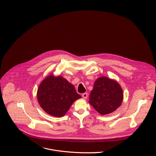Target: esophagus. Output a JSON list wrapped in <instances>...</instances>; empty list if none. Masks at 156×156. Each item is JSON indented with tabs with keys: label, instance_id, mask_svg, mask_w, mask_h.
Returning a JSON list of instances; mask_svg holds the SVG:
<instances>
[{
	"label": "esophagus",
	"instance_id": "34e87169",
	"mask_svg": "<svg viewBox=\"0 0 156 156\" xmlns=\"http://www.w3.org/2000/svg\"><path fill=\"white\" fill-rule=\"evenodd\" d=\"M82 97L84 99H87L88 98V94L87 92H85L82 94Z\"/></svg>",
	"mask_w": 156,
	"mask_h": 156
}]
</instances>
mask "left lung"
I'll return each instance as SVG.
<instances>
[{
	"mask_svg": "<svg viewBox=\"0 0 156 156\" xmlns=\"http://www.w3.org/2000/svg\"><path fill=\"white\" fill-rule=\"evenodd\" d=\"M123 90L117 81L102 76L94 82L89 95V103L101 115L116 111L122 104Z\"/></svg>",
	"mask_w": 156,
	"mask_h": 156,
	"instance_id": "left-lung-1",
	"label": "left lung"
}]
</instances>
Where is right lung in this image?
<instances>
[{
  "label": "right lung",
  "instance_id": "right-lung-1",
  "mask_svg": "<svg viewBox=\"0 0 156 156\" xmlns=\"http://www.w3.org/2000/svg\"><path fill=\"white\" fill-rule=\"evenodd\" d=\"M37 96L41 108L48 115L58 118L64 116L72 104L82 97L67 79L53 74L41 82Z\"/></svg>",
  "mask_w": 156,
  "mask_h": 156
}]
</instances>
